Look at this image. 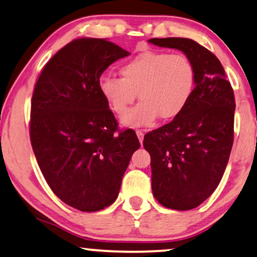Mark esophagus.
<instances>
[{
    "instance_id": "34e87169",
    "label": "esophagus",
    "mask_w": 257,
    "mask_h": 257,
    "mask_svg": "<svg viewBox=\"0 0 257 257\" xmlns=\"http://www.w3.org/2000/svg\"><path fill=\"white\" fill-rule=\"evenodd\" d=\"M136 135H138L140 144L142 145V142H144V136H145V133L142 132V131H140V129H138V131H136Z\"/></svg>"
}]
</instances>
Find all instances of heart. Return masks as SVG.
Listing matches in <instances>:
<instances>
[{"label":"heart","mask_w":257,"mask_h":257,"mask_svg":"<svg viewBox=\"0 0 257 257\" xmlns=\"http://www.w3.org/2000/svg\"><path fill=\"white\" fill-rule=\"evenodd\" d=\"M122 78L102 76L98 87L110 109L122 117L138 98L142 102L122 123L149 125L159 116L170 121L179 116L192 97L196 84L193 64L183 54L145 51L119 66Z\"/></svg>","instance_id":"1"}]
</instances>
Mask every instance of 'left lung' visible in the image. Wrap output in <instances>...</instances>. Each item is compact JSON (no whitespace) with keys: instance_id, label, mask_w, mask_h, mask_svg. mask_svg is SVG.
<instances>
[{"instance_id":"8db88e82","label":"left lung","mask_w":257,"mask_h":257,"mask_svg":"<svg viewBox=\"0 0 257 257\" xmlns=\"http://www.w3.org/2000/svg\"><path fill=\"white\" fill-rule=\"evenodd\" d=\"M149 42L184 52L196 71V86L184 111L144 139L155 199L168 209L191 210L213 193L228 165L235 96L218 58L198 42L186 38Z\"/></svg>"}]
</instances>
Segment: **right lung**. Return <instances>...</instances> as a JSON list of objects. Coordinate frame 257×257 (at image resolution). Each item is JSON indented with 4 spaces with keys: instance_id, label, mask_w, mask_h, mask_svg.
<instances>
[{
    "instance_id": "add662e5",
    "label": "right lung",
    "mask_w": 257,
    "mask_h": 257,
    "mask_svg": "<svg viewBox=\"0 0 257 257\" xmlns=\"http://www.w3.org/2000/svg\"><path fill=\"white\" fill-rule=\"evenodd\" d=\"M129 54L105 39H76L48 60L35 84L32 148L51 190L79 211L111 205L140 147L133 129L118 131L98 87L102 73Z\"/></svg>"
}]
</instances>
